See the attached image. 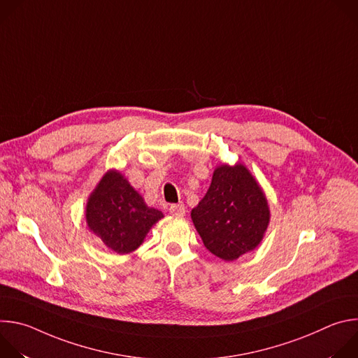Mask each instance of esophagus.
Wrapping results in <instances>:
<instances>
[{"label": "esophagus", "mask_w": 358, "mask_h": 358, "mask_svg": "<svg viewBox=\"0 0 358 358\" xmlns=\"http://www.w3.org/2000/svg\"><path fill=\"white\" fill-rule=\"evenodd\" d=\"M170 213L176 217H184L185 215L184 203H173V206L170 207Z\"/></svg>", "instance_id": "1"}]
</instances>
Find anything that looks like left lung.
<instances>
[{
	"mask_svg": "<svg viewBox=\"0 0 358 358\" xmlns=\"http://www.w3.org/2000/svg\"><path fill=\"white\" fill-rule=\"evenodd\" d=\"M191 220L206 248L232 262L259 246L271 210L262 187L245 164H221L207 194L192 208Z\"/></svg>",
	"mask_w": 358,
	"mask_h": 358,
	"instance_id": "8db88e82",
	"label": "left lung"
}]
</instances>
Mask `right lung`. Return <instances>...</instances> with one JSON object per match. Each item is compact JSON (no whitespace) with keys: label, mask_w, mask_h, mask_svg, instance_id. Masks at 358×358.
Segmentation results:
<instances>
[{"label":"right lung","mask_w":358,"mask_h":358,"mask_svg":"<svg viewBox=\"0 0 358 358\" xmlns=\"http://www.w3.org/2000/svg\"><path fill=\"white\" fill-rule=\"evenodd\" d=\"M86 225L103 245L119 255L136 250L151 227L164 218L148 207L119 170H108L90 192L85 208Z\"/></svg>","instance_id":"right-lung-1"}]
</instances>
